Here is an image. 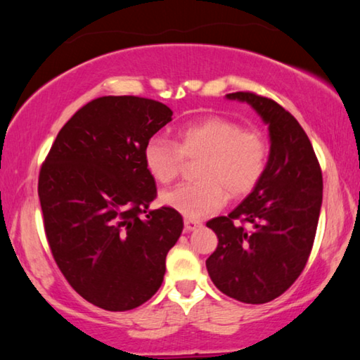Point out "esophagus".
<instances>
[{"mask_svg":"<svg viewBox=\"0 0 360 360\" xmlns=\"http://www.w3.org/2000/svg\"><path fill=\"white\" fill-rule=\"evenodd\" d=\"M200 221H195V219H184V229L186 231H192V230H197L200 227Z\"/></svg>","mask_w":360,"mask_h":360,"instance_id":"34e87169","label":"esophagus"}]
</instances>
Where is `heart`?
Masks as SVG:
<instances>
[{"label":"heart","mask_w":360,"mask_h":360,"mask_svg":"<svg viewBox=\"0 0 360 360\" xmlns=\"http://www.w3.org/2000/svg\"><path fill=\"white\" fill-rule=\"evenodd\" d=\"M264 133L241 129L238 122L208 115L176 131V141L152 136L144 146V165L160 184L181 174L186 160H197V178L162 193V202L187 219H203L216 212L230 197H241L259 184L268 165Z\"/></svg>","instance_id":"1"}]
</instances>
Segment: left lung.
I'll use <instances>...</instances> for the list:
<instances>
[{
	"mask_svg": "<svg viewBox=\"0 0 360 360\" xmlns=\"http://www.w3.org/2000/svg\"><path fill=\"white\" fill-rule=\"evenodd\" d=\"M268 124L270 157L264 178L229 216L206 222L217 248L206 260L222 294L260 304L284 294L307 265L322 203V172L311 141L275 100L235 92Z\"/></svg>",
	"mask_w": 360,
	"mask_h": 360,
	"instance_id": "left-lung-1",
	"label": "left lung"
}]
</instances>
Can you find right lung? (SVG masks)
<instances>
[{
	"label": "right lung",
	"mask_w": 360,
	"mask_h": 360,
	"mask_svg": "<svg viewBox=\"0 0 360 360\" xmlns=\"http://www.w3.org/2000/svg\"><path fill=\"white\" fill-rule=\"evenodd\" d=\"M172 115L155 100L100 96L66 122L41 167L38 193L56 264L79 295L108 311L155 294L184 227L169 206L149 211L157 187L143 157Z\"/></svg>",
	"instance_id": "right-lung-1"
}]
</instances>
